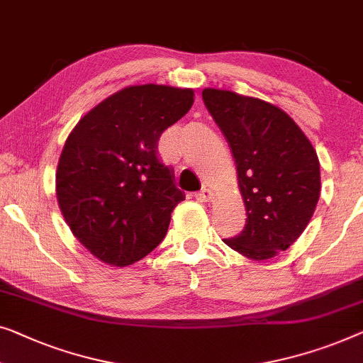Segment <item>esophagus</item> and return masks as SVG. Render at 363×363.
I'll return each instance as SVG.
<instances>
[{"instance_id":"34e87169","label":"esophagus","mask_w":363,"mask_h":363,"mask_svg":"<svg viewBox=\"0 0 363 363\" xmlns=\"http://www.w3.org/2000/svg\"><path fill=\"white\" fill-rule=\"evenodd\" d=\"M194 196H196V199H199V201L208 203V201H211V199H213V191L209 190V188H203V190L198 191L196 194H194Z\"/></svg>"}]
</instances>
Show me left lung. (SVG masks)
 <instances>
[{
    "mask_svg": "<svg viewBox=\"0 0 363 363\" xmlns=\"http://www.w3.org/2000/svg\"><path fill=\"white\" fill-rule=\"evenodd\" d=\"M203 101L233 150L247 209L242 233L224 242L249 259H272L295 242L316 209V150L270 103L214 88L203 90Z\"/></svg>",
    "mask_w": 363,
    "mask_h": 363,
    "instance_id": "left-lung-1",
    "label": "left lung"
}]
</instances>
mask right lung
Returning <instances> with one entry per match:
<instances>
[{
	"label": "right lung",
	"instance_id": "obj_1",
	"mask_svg": "<svg viewBox=\"0 0 363 363\" xmlns=\"http://www.w3.org/2000/svg\"><path fill=\"white\" fill-rule=\"evenodd\" d=\"M193 90L124 88L75 125L57 167V199L72 233L99 260L125 267L167 235L185 193L159 157V139L190 111Z\"/></svg>",
	"mask_w": 363,
	"mask_h": 363
}]
</instances>
